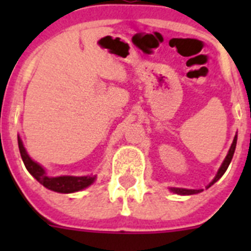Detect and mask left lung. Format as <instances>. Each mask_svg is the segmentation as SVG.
<instances>
[{
  "instance_id": "1",
  "label": "left lung",
  "mask_w": 251,
  "mask_h": 251,
  "mask_svg": "<svg viewBox=\"0 0 251 251\" xmlns=\"http://www.w3.org/2000/svg\"><path fill=\"white\" fill-rule=\"evenodd\" d=\"M236 141H238V133L235 134L234 137V141H232L231 146H230V150L229 152H227V154H226L225 159H224V162L221 163L220 168L217 170V174L216 176L214 177V179H212L211 182L208 183L207 186H206V188L211 187L212 185H214L215 182H217L219 179L223 177V175L225 174L226 170H227V167H229L230 162H231L232 159V156H234V152H235V148H236ZM170 191L174 192V194H177V195H196V194H200V192H202L203 190L202 188H200V190H190V188H178V187H170Z\"/></svg>"
}]
</instances>
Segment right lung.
Instances as JSON below:
<instances>
[{
	"mask_svg": "<svg viewBox=\"0 0 251 251\" xmlns=\"http://www.w3.org/2000/svg\"><path fill=\"white\" fill-rule=\"evenodd\" d=\"M17 141H19V150L21 153L22 161L25 163V167L44 187L49 188L51 191L59 192V194H73V192L81 191L94 183L97 176H92V175L90 176L89 175L88 176H49L45 168L28 156L20 136H17Z\"/></svg>",
	"mask_w": 251,
	"mask_h": 251,
	"instance_id": "obj_1",
	"label": "right lung"
}]
</instances>
